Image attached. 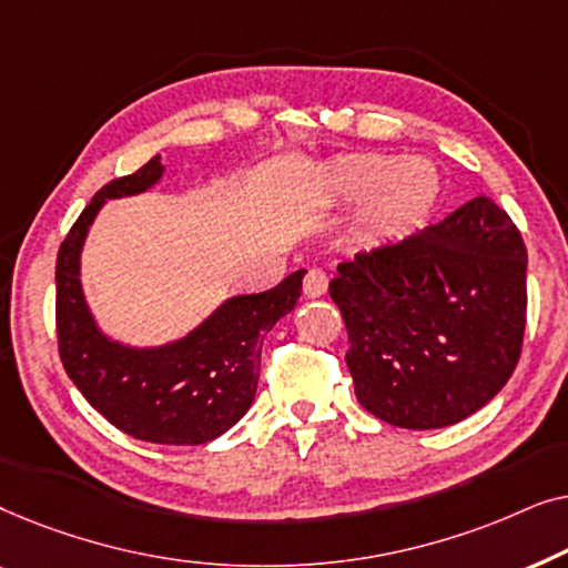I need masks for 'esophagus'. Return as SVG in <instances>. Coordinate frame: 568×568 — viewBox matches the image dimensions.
Segmentation results:
<instances>
[{
  "label": "esophagus",
  "mask_w": 568,
  "mask_h": 568,
  "mask_svg": "<svg viewBox=\"0 0 568 568\" xmlns=\"http://www.w3.org/2000/svg\"><path fill=\"white\" fill-rule=\"evenodd\" d=\"M325 290H328V276L321 268H310L305 274V282H302V292L305 297H323Z\"/></svg>",
  "instance_id": "1"
}]
</instances>
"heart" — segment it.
<instances>
[{
	"label": "heart",
	"instance_id": "obj_1",
	"mask_svg": "<svg viewBox=\"0 0 568 568\" xmlns=\"http://www.w3.org/2000/svg\"><path fill=\"white\" fill-rule=\"evenodd\" d=\"M333 178L338 189L352 199L375 191L367 206L369 222L375 227H398L422 214V209L429 204L434 185L424 162L406 160L395 165V160L379 158V154L338 162L333 168Z\"/></svg>",
	"mask_w": 568,
	"mask_h": 568
}]
</instances>
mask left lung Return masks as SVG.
<instances>
[{
    "instance_id": "left-lung-1",
    "label": "left lung",
    "mask_w": 568,
    "mask_h": 568,
    "mask_svg": "<svg viewBox=\"0 0 568 568\" xmlns=\"http://www.w3.org/2000/svg\"><path fill=\"white\" fill-rule=\"evenodd\" d=\"M331 300L348 331L356 400L400 429H442L484 408L517 367L527 315L523 235L478 196L338 263Z\"/></svg>"
}]
</instances>
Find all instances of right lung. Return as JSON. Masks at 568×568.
I'll return each instance as SVG.
<instances>
[{"mask_svg":"<svg viewBox=\"0 0 568 568\" xmlns=\"http://www.w3.org/2000/svg\"><path fill=\"white\" fill-rule=\"evenodd\" d=\"M160 154L136 173L100 189L72 224L57 258V336L67 375L115 429L154 445H204L235 426L258 387L266 333L297 305L294 271L261 294L222 302L196 331L173 344L134 348L111 341L92 321L80 284V253L105 199L134 196L160 181Z\"/></svg>","mask_w":568,"mask_h":568,"instance_id":"add662e5","label":"right lung"}]
</instances>
